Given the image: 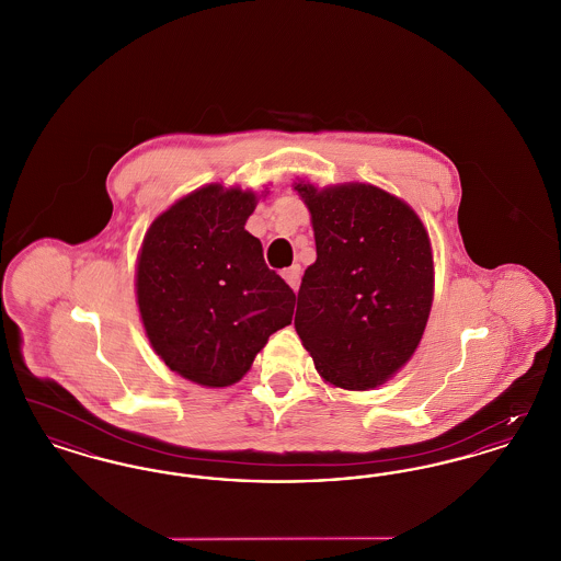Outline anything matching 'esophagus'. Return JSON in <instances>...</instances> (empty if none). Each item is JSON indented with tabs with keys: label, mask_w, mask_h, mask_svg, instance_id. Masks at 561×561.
Wrapping results in <instances>:
<instances>
[{
	"label": "esophagus",
	"mask_w": 561,
	"mask_h": 561,
	"mask_svg": "<svg viewBox=\"0 0 561 561\" xmlns=\"http://www.w3.org/2000/svg\"><path fill=\"white\" fill-rule=\"evenodd\" d=\"M300 267L298 265H294V267L290 268H284L282 271V277L286 279V284L293 288V290H298V286H300Z\"/></svg>",
	"instance_id": "esophagus-1"
}]
</instances>
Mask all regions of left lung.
I'll list each match as a JSON object with an SVG mask.
<instances>
[{"label":"left lung","mask_w":561,"mask_h":561,"mask_svg":"<svg viewBox=\"0 0 561 561\" xmlns=\"http://www.w3.org/2000/svg\"><path fill=\"white\" fill-rule=\"evenodd\" d=\"M316 233L294 328L323 380L348 391L382 385L419 347L433 302L427 229L400 197L347 183H296Z\"/></svg>","instance_id":"1"}]
</instances>
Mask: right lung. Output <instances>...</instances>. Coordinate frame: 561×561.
<instances>
[{"label":"right lung","instance_id":"1","mask_svg":"<svg viewBox=\"0 0 561 561\" xmlns=\"http://www.w3.org/2000/svg\"><path fill=\"white\" fill-rule=\"evenodd\" d=\"M256 193L206 185L149 227L136 265V302L147 339L172 373L229 387L268 336L293 321V288L263 259L243 225Z\"/></svg>","mask_w":561,"mask_h":561}]
</instances>
